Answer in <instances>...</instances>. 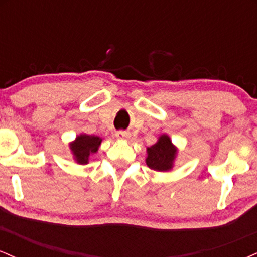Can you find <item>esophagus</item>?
Listing matches in <instances>:
<instances>
[{
  "mask_svg": "<svg viewBox=\"0 0 257 257\" xmlns=\"http://www.w3.org/2000/svg\"><path fill=\"white\" fill-rule=\"evenodd\" d=\"M116 138H118V139H126L129 137V134L126 132H123V131H119V132H116Z\"/></svg>",
  "mask_w": 257,
  "mask_h": 257,
  "instance_id": "obj_1",
  "label": "esophagus"
}]
</instances>
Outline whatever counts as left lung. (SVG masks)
I'll return each mask as SVG.
<instances>
[{"instance_id":"obj_1","label":"left lung","mask_w":257,"mask_h":257,"mask_svg":"<svg viewBox=\"0 0 257 257\" xmlns=\"http://www.w3.org/2000/svg\"><path fill=\"white\" fill-rule=\"evenodd\" d=\"M178 150L173 145L168 135L163 134L158 139L157 143L151 147H147L146 164L157 172H168L174 166Z\"/></svg>"}]
</instances>
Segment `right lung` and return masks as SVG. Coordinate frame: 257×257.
<instances>
[{
	"mask_svg": "<svg viewBox=\"0 0 257 257\" xmlns=\"http://www.w3.org/2000/svg\"><path fill=\"white\" fill-rule=\"evenodd\" d=\"M101 141L102 139L95 135H78L76 140L70 144V149L73 153L75 161L79 164H87L89 161V156L98 151Z\"/></svg>",
	"mask_w": 257,
	"mask_h": 257,
	"instance_id": "1",
	"label": "right lung"
}]
</instances>
